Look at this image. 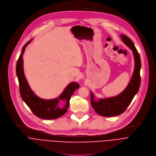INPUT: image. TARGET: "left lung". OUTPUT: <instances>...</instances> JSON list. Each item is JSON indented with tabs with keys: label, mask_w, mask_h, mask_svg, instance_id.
<instances>
[{
	"label": "left lung",
	"mask_w": 156,
	"mask_h": 156,
	"mask_svg": "<svg viewBox=\"0 0 156 156\" xmlns=\"http://www.w3.org/2000/svg\"><path fill=\"white\" fill-rule=\"evenodd\" d=\"M120 37L124 44L133 52L135 61L134 70L129 84L120 94L112 97L96 99L93 93L90 92L91 103L93 108L97 114L104 117L115 116L125 111L138 91L141 83V64L140 55L130 38L123 34H121Z\"/></svg>",
	"instance_id": "left-lung-1"
}]
</instances>
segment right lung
<instances>
[{"label": "right lung", "instance_id": "right-lung-1", "mask_svg": "<svg viewBox=\"0 0 156 156\" xmlns=\"http://www.w3.org/2000/svg\"><path fill=\"white\" fill-rule=\"evenodd\" d=\"M33 39L28 41L23 47L16 63V73L19 82L20 92L24 102L37 117L44 119H55L65 114L69 106V100L75 91L80 87L76 82L68 84L58 97L53 99H43L36 95L30 88L25 77L23 69V55L25 48ZM60 101H64V106L59 105Z\"/></svg>", "mask_w": 156, "mask_h": 156}]
</instances>
